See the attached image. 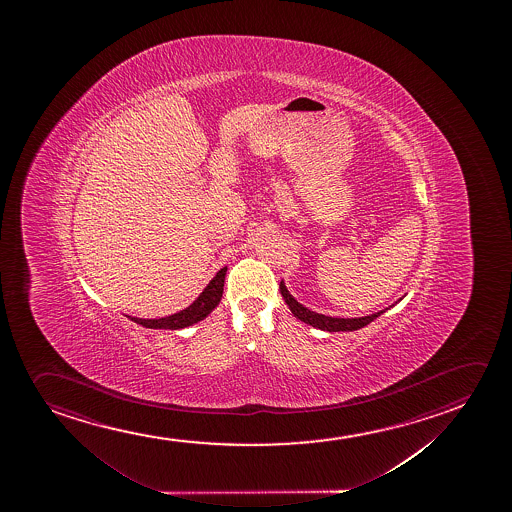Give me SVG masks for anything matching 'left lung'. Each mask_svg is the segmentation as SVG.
<instances>
[{
  "instance_id": "obj_1",
  "label": "left lung",
  "mask_w": 512,
  "mask_h": 512,
  "mask_svg": "<svg viewBox=\"0 0 512 512\" xmlns=\"http://www.w3.org/2000/svg\"><path fill=\"white\" fill-rule=\"evenodd\" d=\"M280 294H282V298L286 301L287 307H289V310L293 312L296 319H300V321L305 322V324H310L312 328L321 329V331H328V333H338V331H357V329L368 326L369 322L375 321L376 317H380V315L387 310V308H385V310H380V312H375V314L371 315H364V317L343 319V317H331V315L317 314L314 310L303 307L301 303L294 300L293 294L287 291L284 280H280Z\"/></svg>"
}]
</instances>
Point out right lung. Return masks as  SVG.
I'll return each instance as SVG.
<instances>
[{
  "instance_id": "obj_1",
  "label": "right lung",
  "mask_w": 512,
  "mask_h": 512,
  "mask_svg": "<svg viewBox=\"0 0 512 512\" xmlns=\"http://www.w3.org/2000/svg\"><path fill=\"white\" fill-rule=\"evenodd\" d=\"M226 270H228L226 266L221 268L216 273V277L207 284L204 291L198 294L197 300L178 314L167 315V317H160V319H139V317H130L129 315L130 321L141 324L143 328L150 329H183L204 321L205 317L211 314L214 308L218 307L219 301L223 298Z\"/></svg>"
}]
</instances>
